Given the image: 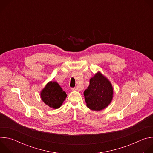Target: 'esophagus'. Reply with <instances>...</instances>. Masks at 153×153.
<instances>
[{"label":"esophagus","instance_id":"1","mask_svg":"<svg viewBox=\"0 0 153 153\" xmlns=\"http://www.w3.org/2000/svg\"><path fill=\"white\" fill-rule=\"evenodd\" d=\"M71 90H72V91H77V89L76 88H71Z\"/></svg>","mask_w":153,"mask_h":153}]
</instances>
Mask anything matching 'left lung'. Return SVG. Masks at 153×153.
<instances>
[{"label": "left lung", "instance_id": "left-lung-1", "mask_svg": "<svg viewBox=\"0 0 153 153\" xmlns=\"http://www.w3.org/2000/svg\"><path fill=\"white\" fill-rule=\"evenodd\" d=\"M83 94L87 107L93 111H100L112 101L113 88L110 80L98 71L90 79Z\"/></svg>", "mask_w": 153, "mask_h": 153}]
</instances>
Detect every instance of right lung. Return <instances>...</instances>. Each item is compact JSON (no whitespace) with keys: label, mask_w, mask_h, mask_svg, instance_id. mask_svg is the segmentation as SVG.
Segmentation results:
<instances>
[{"label":"right lung","mask_w":153,"mask_h":153,"mask_svg":"<svg viewBox=\"0 0 153 153\" xmlns=\"http://www.w3.org/2000/svg\"><path fill=\"white\" fill-rule=\"evenodd\" d=\"M67 95L56 82H50L40 92V97L46 105L53 109L59 108Z\"/></svg>","instance_id":"add662e5"}]
</instances>
